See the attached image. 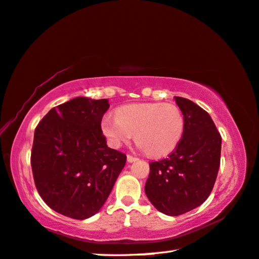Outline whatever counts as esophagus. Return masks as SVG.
Listing matches in <instances>:
<instances>
[{
    "instance_id": "esophagus-1",
    "label": "esophagus",
    "mask_w": 259,
    "mask_h": 259,
    "mask_svg": "<svg viewBox=\"0 0 259 259\" xmlns=\"http://www.w3.org/2000/svg\"><path fill=\"white\" fill-rule=\"evenodd\" d=\"M137 160H138V158L133 157V155H128V162H135V161H137Z\"/></svg>"
}]
</instances>
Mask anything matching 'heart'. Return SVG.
Listing matches in <instances>:
<instances>
[{
    "label": "heart",
    "mask_w": 259,
    "mask_h": 259,
    "mask_svg": "<svg viewBox=\"0 0 259 259\" xmlns=\"http://www.w3.org/2000/svg\"><path fill=\"white\" fill-rule=\"evenodd\" d=\"M183 130L181 109L162 102L122 106L116 110V116L105 115L101 120L102 135L109 146L118 149L135 136L138 149L152 157H163L173 152Z\"/></svg>",
    "instance_id": "obj_1"
}]
</instances>
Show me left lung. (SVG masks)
I'll return each instance as SVG.
<instances>
[{"mask_svg":"<svg viewBox=\"0 0 259 259\" xmlns=\"http://www.w3.org/2000/svg\"><path fill=\"white\" fill-rule=\"evenodd\" d=\"M184 117L181 141L168 158L150 162L145 194L158 211L180 215L202 205L218 175L221 136L207 112L191 100L174 97Z\"/></svg>","mask_w":259,"mask_h":259,"instance_id":"left-lung-1","label":"left lung"}]
</instances>
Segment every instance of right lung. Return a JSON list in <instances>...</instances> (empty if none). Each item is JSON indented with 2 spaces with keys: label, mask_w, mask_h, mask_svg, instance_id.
I'll list each match as a JSON object with an SVG mask.
<instances>
[{
  "label": "right lung",
  "mask_w": 259,
  "mask_h": 259,
  "mask_svg": "<svg viewBox=\"0 0 259 259\" xmlns=\"http://www.w3.org/2000/svg\"><path fill=\"white\" fill-rule=\"evenodd\" d=\"M107 99L77 97L52 108L34 131L31 166L52 210L84 220L100 211L126 157L107 146L101 120Z\"/></svg>",
  "instance_id": "add662e5"
}]
</instances>
